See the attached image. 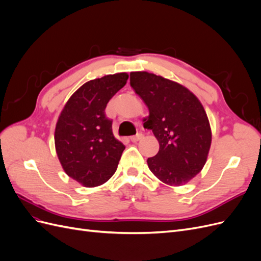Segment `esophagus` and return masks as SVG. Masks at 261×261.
<instances>
[{
  "instance_id": "obj_1",
  "label": "esophagus",
  "mask_w": 261,
  "mask_h": 261,
  "mask_svg": "<svg viewBox=\"0 0 261 261\" xmlns=\"http://www.w3.org/2000/svg\"><path fill=\"white\" fill-rule=\"evenodd\" d=\"M143 138H144V135H143V134L139 133V134H137V135H135V136H132L130 140L133 141V143H136V141L143 139Z\"/></svg>"
}]
</instances>
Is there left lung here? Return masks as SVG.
<instances>
[{
  "label": "left lung",
  "mask_w": 261,
  "mask_h": 261,
  "mask_svg": "<svg viewBox=\"0 0 261 261\" xmlns=\"http://www.w3.org/2000/svg\"><path fill=\"white\" fill-rule=\"evenodd\" d=\"M130 86L148 107L144 127L159 141L148 167L163 183L181 186L202 170L211 146L206 111L186 87L148 72H132Z\"/></svg>",
  "instance_id": "obj_1"
}]
</instances>
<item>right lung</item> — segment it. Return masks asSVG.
I'll return each instance as SVG.
<instances>
[{
	"instance_id": "obj_1",
	"label": "right lung",
	"mask_w": 261,
	"mask_h": 261,
	"mask_svg": "<svg viewBox=\"0 0 261 261\" xmlns=\"http://www.w3.org/2000/svg\"><path fill=\"white\" fill-rule=\"evenodd\" d=\"M127 73L96 78L68 99L55 126V150L66 174L85 187L105 184L115 173L125 146L106 116L108 102L122 89Z\"/></svg>"
}]
</instances>
